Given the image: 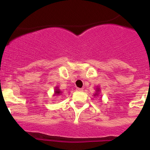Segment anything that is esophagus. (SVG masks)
I'll return each mask as SVG.
<instances>
[{
    "mask_svg": "<svg viewBox=\"0 0 150 150\" xmlns=\"http://www.w3.org/2000/svg\"><path fill=\"white\" fill-rule=\"evenodd\" d=\"M76 90L79 92H82L83 91V89H81V88H77V89H76Z\"/></svg>",
    "mask_w": 150,
    "mask_h": 150,
    "instance_id": "esophagus-1",
    "label": "esophagus"
}]
</instances>
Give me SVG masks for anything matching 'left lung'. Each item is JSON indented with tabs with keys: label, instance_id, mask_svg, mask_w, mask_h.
<instances>
[{
	"label": "left lung",
	"instance_id": "8db88e82",
	"mask_svg": "<svg viewBox=\"0 0 150 150\" xmlns=\"http://www.w3.org/2000/svg\"><path fill=\"white\" fill-rule=\"evenodd\" d=\"M98 91H99V90H98ZM95 96H96V95H95Z\"/></svg>",
	"mask_w": 150,
	"mask_h": 150
}]
</instances>
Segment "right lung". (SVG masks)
Instances as JSON below:
<instances>
[{
	"mask_svg": "<svg viewBox=\"0 0 150 150\" xmlns=\"http://www.w3.org/2000/svg\"><path fill=\"white\" fill-rule=\"evenodd\" d=\"M59 93H61V91H60L58 89H55V94H56V95H58Z\"/></svg>",
	"mask_w": 150,
	"mask_h": 150,
	"instance_id": "obj_1",
	"label": "right lung"
}]
</instances>
